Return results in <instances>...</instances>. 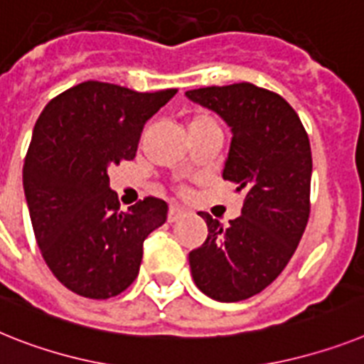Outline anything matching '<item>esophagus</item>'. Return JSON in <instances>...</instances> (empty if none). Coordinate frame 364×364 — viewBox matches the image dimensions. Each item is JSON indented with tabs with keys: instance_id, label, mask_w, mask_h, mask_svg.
I'll return each mask as SVG.
<instances>
[{
	"instance_id": "esophagus-1",
	"label": "esophagus",
	"mask_w": 364,
	"mask_h": 364,
	"mask_svg": "<svg viewBox=\"0 0 364 364\" xmlns=\"http://www.w3.org/2000/svg\"><path fill=\"white\" fill-rule=\"evenodd\" d=\"M185 213H187V210L183 209V207L172 205L168 209V222H170V224H172V222H177L181 216H185Z\"/></svg>"
}]
</instances>
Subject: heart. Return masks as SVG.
<instances>
[{
	"label": "heart",
	"mask_w": 364,
	"mask_h": 364,
	"mask_svg": "<svg viewBox=\"0 0 364 364\" xmlns=\"http://www.w3.org/2000/svg\"><path fill=\"white\" fill-rule=\"evenodd\" d=\"M203 127H218V124L213 116L205 114V112H198L188 118V131L203 129Z\"/></svg>",
	"instance_id": "obj_1"
}]
</instances>
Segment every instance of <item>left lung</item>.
I'll list each match as a JSON object with an SVG mask.
<instances>
[{"label":"left lung","mask_w":364,"mask_h":364,"mask_svg":"<svg viewBox=\"0 0 364 364\" xmlns=\"http://www.w3.org/2000/svg\"><path fill=\"white\" fill-rule=\"evenodd\" d=\"M187 97L231 127L222 177L244 192L242 213L229 225L198 213L209 235L188 253L192 277L213 300H248L283 272L309 220V136L279 94L252 83L196 88Z\"/></svg>","instance_id":"obj_1"}]
</instances>
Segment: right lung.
Instances as JSON below:
<instances>
[{
  "label": "right lung",
  "mask_w": 364,
  "mask_h": 364,
  "mask_svg": "<svg viewBox=\"0 0 364 364\" xmlns=\"http://www.w3.org/2000/svg\"><path fill=\"white\" fill-rule=\"evenodd\" d=\"M176 92L85 81L36 120L23 163L27 207L46 264L75 294L124 292L139 276L146 237L166 222V201L154 196L120 210L107 170L135 159L144 124Z\"/></svg>",
  "instance_id": "add662e5"
}]
</instances>
